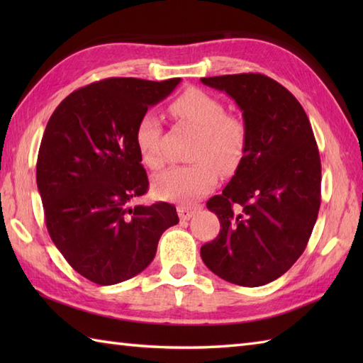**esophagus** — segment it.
I'll use <instances>...</instances> for the list:
<instances>
[{
	"label": "esophagus",
	"mask_w": 363,
	"mask_h": 363,
	"mask_svg": "<svg viewBox=\"0 0 363 363\" xmlns=\"http://www.w3.org/2000/svg\"><path fill=\"white\" fill-rule=\"evenodd\" d=\"M199 209H201V207H199V206L182 204V206L177 207V213H179V218H181V220L187 221V220H190L191 217H194V215H195Z\"/></svg>",
	"instance_id": "obj_1"
}]
</instances>
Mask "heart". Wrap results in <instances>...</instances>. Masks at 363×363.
Masks as SVG:
<instances>
[{
  "mask_svg": "<svg viewBox=\"0 0 363 363\" xmlns=\"http://www.w3.org/2000/svg\"><path fill=\"white\" fill-rule=\"evenodd\" d=\"M174 117L199 130L195 164L176 165L152 179V190L168 201H191L207 194L218 181V169L234 172L246 145V128L240 118L229 115L220 98L201 89L186 90L172 104ZM135 145L146 167L164 165L162 121L152 111L145 112L135 126Z\"/></svg>",
  "mask_w": 363,
  "mask_h": 363,
  "instance_id": "heart-1",
  "label": "heart"
}]
</instances>
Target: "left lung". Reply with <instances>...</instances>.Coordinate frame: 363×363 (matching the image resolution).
I'll return each instance as SVG.
<instances>
[{
    "instance_id": "8db88e82",
    "label": "left lung",
    "mask_w": 363,
    "mask_h": 363,
    "mask_svg": "<svg viewBox=\"0 0 363 363\" xmlns=\"http://www.w3.org/2000/svg\"><path fill=\"white\" fill-rule=\"evenodd\" d=\"M201 82L234 99L246 128L235 174L207 201L221 229L201 246V259L221 279L259 287L287 272L309 242L321 203L318 146L303 106L268 76Z\"/></svg>"
}]
</instances>
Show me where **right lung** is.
Returning <instances> with one entry per match:
<instances>
[{
	"label": "right lung",
	"mask_w": 363,
	"mask_h": 363,
	"mask_svg": "<svg viewBox=\"0 0 363 363\" xmlns=\"http://www.w3.org/2000/svg\"><path fill=\"white\" fill-rule=\"evenodd\" d=\"M181 82L109 78L60 103L37 157L46 228L76 272L99 285L128 281L148 267L160 235L179 223L168 203L135 204L148 176L135 126Z\"/></svg>",
	"instance_id": "1"
}]
</instances>
